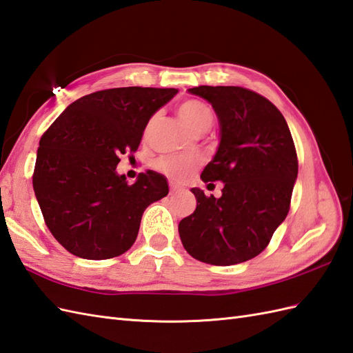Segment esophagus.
<instances>
[{"label": "esophagus", "mask_w": 353, "mask_h": 353, "mask_svg": "<svg viewBox=\"0 0 353 353\" xmlns=\"http://www.w3.org/2000/svg\"><path fill=\"white\" fill-rule=\"evenodd\" d=\"M183 190H180L179 186H176V185H173V183H170V194L171 195H176V194H179V192H182Z\"/></svg>", "instance_id": "34e87169"}]
</instances>
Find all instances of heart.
<instances>
[{
    "label": "heart",
    "mask_w": 353,
    "mask_h": 353,
    "mask_svg": "<svg viewBox=\"0 0 353 353\" xmlns=\"http://www.w3.org/2000/svg\"><path fill=\"white\" fill-rule=\"evenodd\" d=\"M179 116L195 132L206 128L210 129L214 125V112L199 99L185 101L179 106ZM196 165H199V158L194 154H173V157H163L157 162V168L173 180H183Z\"/></svg>",
    "instance_id": "b5f03b06"
}]
</instances>
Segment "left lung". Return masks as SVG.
Wrapping results in <instances>:
<instances>
[{"instance_id":"1","label":"left lung","mask_w":353,"mask_h":353,"mask_svg":"<svg viewBox=\"0 0 353 353\" xmlns=\"http://www.w3.org/2000/svg\"><path fill=\"white\" fill-rule=\"evenodd\" d=\"M190 93L209 101L219 119L221 143L201 180L224 188L219 199L192 188L196 208L180 221V239L203 263H242L268 247L289 214L296 149L288 121L265 96L234 85H200Z\"/></svg>"}]
</instances>
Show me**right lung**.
Here are the masks:
<instances>
[{"label":"right lung","mask_w":353,"mask_h":353,"mask_svg":"<svg viewBox=\"0 0 353 353\" xmlns=\"http://www.w3.org/2000/svg\"><path fill=\"white\" fill-rule=\"evenodd\" d=\"M176 88L120 87L70 103L40 138L32 188L61 247L87 260L121 256L132 247L145 208L168 194L163 176L141 173L134 185L116 173L147 121Z\"/></svg>","instance_id":"right-lung-1"}]
</instances>
